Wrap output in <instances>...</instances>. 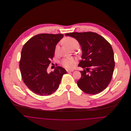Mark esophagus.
I'll use <instances>...</instances> for the list:
<instances>
[{
    "label": "esophagus",
    "instance_id": "obj_1",
    "mask_svg": "<svg viewBox=\"0 0 131 131\" xmlns=\"http://www.w3.org/2000/svg\"><path fill=\"white\" fill-rule=\"evenodd\" d=\"M67 72H73L74 71L73 70H68V69H67L66 70Z\"/></svg>",
    "mask_w": 131,
    "mask_h": 131
}]
</instances>
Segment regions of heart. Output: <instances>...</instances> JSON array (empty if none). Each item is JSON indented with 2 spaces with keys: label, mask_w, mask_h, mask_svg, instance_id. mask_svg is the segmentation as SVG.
<instances>
[{
  "label": "heart",
  "mask_w": 131,
  "mask_h": 131,
  "mask_svg": "<svg viewBox=\"0 0 131 131\" xmlns=\"http://www.w3.org/2000/svg\"><path fill=\"white\" fill-rule=\"evenodd\" d=\"M63 43L67 46L69 48L72 49L75 47H78L79 43L78 41L74 38H66L63 40ZM58 48V46H56L55 52L56 53ZM75 60L72 57H67L63 58L61 61V64L67 68H73L75 65Z\"/></svg>",
  "instance_id": "heart-1"
}]
</instances>
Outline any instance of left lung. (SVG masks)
<instances>
[{
    "label": "left lung",
    "instance_id": "obj_1",
    "mask_svg": "<svg viewBox=\"0 0 131 131\" xmlns=\"http://www.w3.org/2000/svg\"><path fill=\"white\" fill-rule=\"evenodd\" d=\"M75 38L82 50V59L78 66L81 77L77 81L84 92L95 95L106 88L110 83L115 66L114 54L110 43L101 35L92 32L67 33Z\"/></svg>",
    "mask_w": 131,
    "mask_h": 131
}]
</instances>
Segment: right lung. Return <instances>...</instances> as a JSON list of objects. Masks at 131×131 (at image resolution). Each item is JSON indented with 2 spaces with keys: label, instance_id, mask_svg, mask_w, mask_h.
<instances>
[{
  "label": "right lung",
  "instance_id": "right-lung-1",
  "mask_svg": "<svg viewBox=\"0 0 131 131\" xmlns=\"http://www.w3.org/2000/svg\"><path fill=\"white\" fill-rule=\"evenodd\" d=\"M63 37L62 34H40L30 39L23 46L19 69L24 83L34 93L47 96L58 88L66 70L57 67L48 73L56 44Z\"/></svg>",
  "mask_w": 131,
  "mask_h": 131
}]
</instances>
